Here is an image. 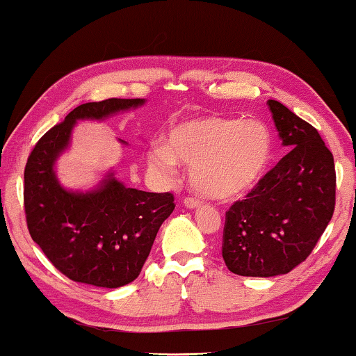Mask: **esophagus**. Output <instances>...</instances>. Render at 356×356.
Returning a JSON list of instances; mask_svg holds the SVG:
<instances>
[{"label": "esophagus", "mask_w": 356, "mask_h": 356, "mask_svg": "<svg viewBox=\"0 0 356 356\" xmlns=\"http://www.w3.org/2000/svg\"><path fill=\"white\" fill-rule=\"evenodd\" d=\"M202 204V202L198 200V198H195V197H186L184 198V207L186 208H198Z\"/></svg>", "instance_id": "1"}]
</instances>
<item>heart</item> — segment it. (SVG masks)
<instances>
[{
	"mask_svg": "<svg viewBox=\"0 0 356 356\" xmlns=\"http://www.w3.org/2000/svg\"><path fill=\"white\" fill-rule=\"evenodd\" d=\"M270 134L259 122L222 117H198L168 131L167 145L154 143L149 165L172 173L177 161L191 168L200 194L227 200L257 183L270 158Z\"/></svg>",
	"mask_w": 356,
	"mask_h": 356,
	"instance_id": "heart-1",
	"label": "heart"
}]
</instances>
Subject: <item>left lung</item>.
<instances>
[{"mask_svg": "<svg viewBox=\"0 0 356 356\" xmlns=\"http://www.w3.org/2000/svg\"><path fill=\"white\" fill-rule=\"evenodd\" d=\"M267 104L291 149L225 213L222 257L241 277L291 272L314 250L334 213L332 152L308 122L275 99Z\"/></svg>", "mask_w": 356, "mask_h": 356, "instance_id": "obj_1", "label": "left lung"}]
</instances>
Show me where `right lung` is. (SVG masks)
Instances as JSON below:
<instances>
[{
	"instance_id": "add662e5",
	"label": "right lung",
	"mask_w": 356,
	"mask_h": 356,
	"mask_svg": "<svg viewBox=\"0 0 356 356\" xmlns=\"http://www.w3.org/2000/svg\"><path fill=\"white\" fill-rule=\"evenodd\" d=\"M140 98H108L74 108L47 131L24 167V216L29 234L67 278L98 288H120L139 277L156 234L175 209L170 192L124 188L115 178L74 194L62 189L53 165L68 145L78 118H103L136 108Z\"/></svg>"
}]
</instances>
